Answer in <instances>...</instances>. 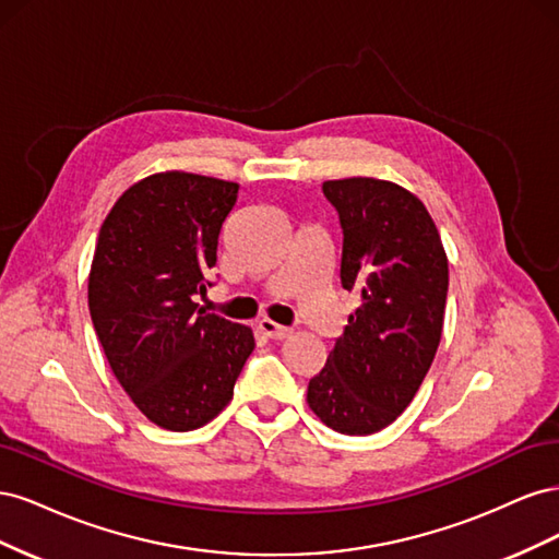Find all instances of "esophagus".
<instances>
[{"label": "esophagus", "instance_id": "1", "mask_svg": "<svg viewBox=\"0 0 559 559\" xmlns=\"http://www.w3.org/2000/svg\"><path fill=\"white\" fill-rule=\"evenodd\" d=\"M259 329H261L267 337H273V341H282V337H286V335L292 333V329H289V326L275 324L273 319H261V321H259Z\"/></svg>", "mask_w": 559, "mask_h": 559}]
</instances>
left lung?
I'll list each match as a JSON object with an SVG mask.
<instances>
[{
	"mask_svg": "<svg viewBox=\"0 0 559 559\" xmlns=\"http://www.w3.org/2000/svg\"><path fill=\"white\" fill-rule=\"evenodd\" d=\"M343 228L341 282L361 296L308 403L333 431L376 433L408 408L443 333L448 259L419 198L370 177L324 181Z\"/></svg>",
	"mask_w": 559,
	"mask_h": 559,
	"instance_id": "obj_1",
	"label": "left lung"
}]
</instances>
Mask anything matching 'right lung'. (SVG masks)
Returning <instances> with one entry per match:
<instances>
[{"instance_id": "obj_1", "label": "right lung", "mask_w": 559, "mask_h": 559, "mask_svg": "<svg viewBox=\"0 0 559 559\" xmlns=\"http://www.w3.org/2000/svg\"><path fill=\"white\" fill-rule=\"evenodd\" d=\"M238 183L189 173L146 177L107 214L88 277V308L116 380L170 431L207 425L233 399L253 352L251 329L202 310L218 233Z\"/></svg>"}]
</instances>
